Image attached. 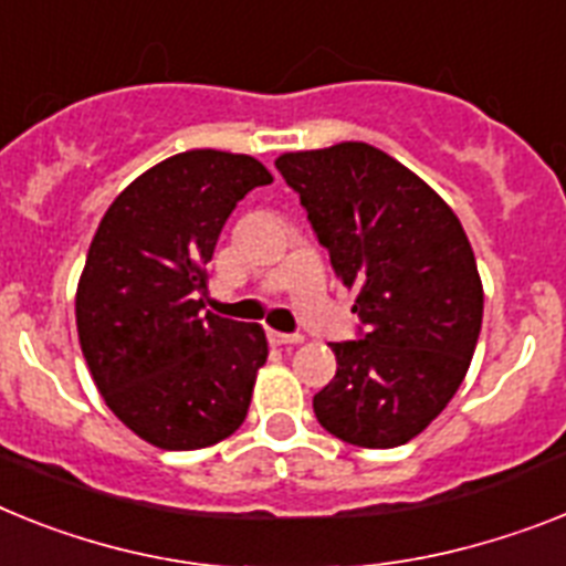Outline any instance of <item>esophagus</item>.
<instances>
[{
  "mask_svg": "<svg viewBox=\"0 0 566 566\" xmlns=\"http://www.w3.org/2000/svg\"><path fill=\"white\" fill-rule=\"evenodd\" d=\"M268 339L273 345H298V342H305L302 334H282V331H268Z\"/></svg>",
  "mask_w": 566,
  "mask_h": 566,
  "instance_id": "obj_1",
  "label": "esophagus"
}]
</instances>
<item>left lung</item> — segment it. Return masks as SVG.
<instances>
[{"instance_id":"obj_1","label":"left lung","mask_w":566,"mask_h":566,"mask_svg":"<svg viewBox=\"0 0 566 566\" xmlns=\"http://www.w3.org/2000/svg\"><path fill=\"white\" fill-rule=\"evenodd\" d=\"M275 169L365 325V339L331 345L336 377L313 397L316 420L363 449L408 443L458 394L481 336L483 284L467 230L377 146L284 151Z\"/></svg>"}]
</instances>
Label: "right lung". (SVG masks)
Returning a JSON list of instances; mask_svg holds the SVG:
<instances>
[{
	"instance_id": "obj_1",
	"label": "right lung",
	"mask_w": 566,
	"mask_h": 566,
	"mask_svg": "<svg viewBox=\"0 0 566 566\" xmlns=\"http://www.w3.org/2000/svg\"><path fill=\"white\" fill-rule=\"evenodd\" d=\"M270 180L250 155L180 151L137 175L94 232L74 298L80 348L114 417L158 449H207L244 422L268 336L201 311V296L221 227Z\"/></svg>"
}]
</instances>
